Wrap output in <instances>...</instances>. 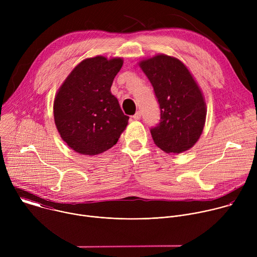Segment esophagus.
<instances>
[{
    "mask_svg": "<svg viewBox=\"0 0 257 257\" xmlns=\"http://www.w3.org/2000/svg\"><path fill=\"white\" fill-rule=\"evenodd\" d=\"M132 118H133L134 120H139V119L141 118V113H140V112H136V114L133 115Z\"/></svg>",
    "mask_w": 257,
    "mask_h": 257,
    "instance_id": "esophagus-1",
    "label": "esophagus"
}]
</instances>
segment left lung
Segmentation results:
<instances>
[{"label": "left lung", "instance_id": "8db88e82", "mask_svg": "<svg viewBox=\"0 0 257 257\" xmlns=\"http://www.w3.org/2000/svg\"><path fill=\"white\" fill-rule=\"evenodd\" d=\"M153 84L161 122L151 130L155 144L167 154H181L202 134L206 119L203 93L187 66L175 57L158 54L138 62Z\"/></svg>", "mask_w": 257, "mask_h": 257}]
</instances>
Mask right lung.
<instances>
[{
    "mask_svg": "<svg viewBox=\"0 0 257 257\" xmlns=\"http://www.w3.org/2000/svg\"><path fill=\"white\" fill-rule=\"evenodd\" d=\"M123 58H87L71 71L54 100V119L61 138L74 152L95 156L117 143L128 125L111 92Z\"/></svg>",
    "mask_w": 257,
    "mask_h": 257,
    "instance_id": "1",
    "label": "right lung"
}]
</instances>
